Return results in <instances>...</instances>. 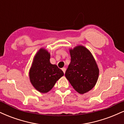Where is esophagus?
<instances>
[{
    "label": "esophagus",
    "instance_id": "esophagus-1",
    "mask_svg": "<svg viewBox=\"0 0 124 124\" xmlns=\"http://www.w3.org/2000/svg\"><path fill=\"white\" fill-rule=\"evenodd\" d=\"M62 71H63V73H65V72H66V68H62Z\"/></svg>",
    "mask_w": 124,
    "mask_h": 124
}]
</instances>
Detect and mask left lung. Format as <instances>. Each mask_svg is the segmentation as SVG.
I'll return each mask as SVG.
<instances>
[{
	"label": "left lung",
	"mask_w": 124,
	"mask_h": 124,
	"mask_svg": "<svg viewBox=\"0 0 124 124\" xmlns=\"http://www.w3.org/2000/svg\"><path fill=\"white\" fill-rule=\"evenodd\" d=\"M71 61L65 72V77L73 89L80 94L88 92L97 82L99 69L89 49L78 45L69 49Z\"/></svg>",
	"instance_id": "obj_1"
}]
</instances>
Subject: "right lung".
Instances as JSON below:
<instances>
[{
    "label": "right lung",
    "instance_id": "right-lung-1",
    "mask_svg": "<svg viewBox=\"0 0 124 124\" xmlns=\"http://www.w3.org/2000/svg\"><path fill=\"white\" fill-rule=\"evenodd\" d=\"M50 54L44 48H41L35 54L30 69V80L38 92L46 93L50 91L63 76V71L56 65L51 63Z\"/></svg>",
    "mask_w": 124,
    "mask_h": 124
}]
</instances>
